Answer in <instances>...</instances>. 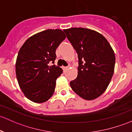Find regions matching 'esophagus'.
Returning a JSON list of instances; mask_svg holds the SVG:
<instances>
[{"label":"esophagus","mask_w":132,"mask_h":132,"mask_svg":"<svg viewBox=\"0 0 132 132\" xmlns=\"http://www.w3.org/2000/svg\"><path fill=\"white\" fill-rule=\"evenodd\" d=\"M68 67H64V66H63V67H62V70H63L64 71H66V70H68Z\"/></svg>","instance_id":"34e87169"}]
</instances>
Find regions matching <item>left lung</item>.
<instances>
[{
  "mask_svg": "<svg viewBox=\"0 0 132 132\" xmlns=\"http://www.w3.org/2000/svg\"><path fill=\"white\" fill-rule=\"evenodd\" d=\"M63 31L78 57V75L70 81L71 87L84 99H97L106 91L113 77L116 59L113 48L95 30L71 28Z\"/></svg>",
  "mask_w": 132,
  "mask_h": 132,
  "instance_id": "8db88e82",
  "label": "left lung"
}]
</instances>
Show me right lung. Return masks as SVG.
<instances>
[{
  "label": "right lung",
  "instance_id": "obj_1",
  "mask_svg": "<svg viewBox=\"0 0 132 132\" xmlns=\"http://www.w3.org/2000/svg\"><path fill=\"white\" fill-rule=\"evenodd\" d=\"M66 37L59 29L44 30L28 38L19 49L16 78L24 95L32 102L43 103L53 95L62 70L49 63H54L56 48Z\"/></svg>",
  "mask_w": 132,
  "mask_h": 132
}]
</instances>
